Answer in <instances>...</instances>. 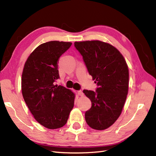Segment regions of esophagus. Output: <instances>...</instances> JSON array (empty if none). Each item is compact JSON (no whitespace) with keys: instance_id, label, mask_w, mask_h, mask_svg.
<instances>
[{"instance_id":"34e87169","label":"esophagus","mask_w":156,"mask_h":156,"mask_svg":"<svg viewBox=\"0 0 156 156\" xmlns=\"http://www.w3.org/2000/svg\"><path fill=\"white\" fill-rule=\"evenodd\" d=\"M77 93H78V96H83L84 95V93H83V92H82V90H78L77 92Z\"/></svg>"}]
</instances>
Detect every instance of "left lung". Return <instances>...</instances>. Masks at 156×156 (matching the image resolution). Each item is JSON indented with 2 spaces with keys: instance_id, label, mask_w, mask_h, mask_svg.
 Segmentation results:
<instances>
[{
  "instance_id": "obj_1",
  "label": "left lung",
  "mask_w": 156,
  "mask_h": 156,
  "mask_svg": "<svg viewBox=\"0 0 156 156\" xmlns=\"http://www.w3.org/2000/svg\"><path fill=\"white\" fill-rule=\"evenodd\" d=\"M74 46L98 86L96 92L83 90L92 102L85 112L86 121L92 129L104 130L117 120L125 105L129 88L127 64L120 51L108 43L76 41Z\"/></svg>"
}]
</instances>
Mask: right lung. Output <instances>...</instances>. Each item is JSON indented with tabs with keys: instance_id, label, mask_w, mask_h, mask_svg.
Here are the masks:
<instances>
[{
	"instance_id": "right-lung-1",
	"label": "right lung",
	"mask_w": 156,
	"mask_h": 156,
	"mask_svg": "<svg viewBox=\"0 0 156 156\" xmlns=\"http://www.w3.org/2000/svg\"><path fill=\"white\" fill-rule=\"evenodd\" d=\"M71 45V42L59 41L39 45L29 56L23 68V98L35 120L48 129L65 125L74 107V92L54 84L59 78V58Z\"/></svg>"
}]
</instances>
